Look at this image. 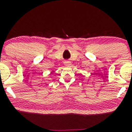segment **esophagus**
Returning <instances> with one entry per match:
<instances>
[{"instance_id": "34e87169", "label": "esophagus", "mask_w": 132, "mask_h": 132, "mask_svg": "<svg viewBox=\"0 0 132 132\" xmlns=\"http://www.w3.org/2000/svg\"><path fill=\"white\" fill-rule=\"evenodd\" d=\"M64 65L66 66H69L71 65V61H66L64 62Z\"/></svg>"}]
</instances>
